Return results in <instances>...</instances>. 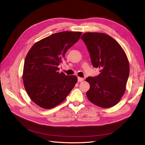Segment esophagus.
Instances as JSON below:
<instances>
[{"label": "esophagus", "instance_id": "obj_1", "mask_svg": "<svg viewBox=\"0 0 145 145\" xmlns=\"http://www.w3.org/2000/svg\"><path fill=\"white\" fill-rule=\"evenodd\" d=\"M84 78H81V77H78V82H82V81H84Z\"/></svg>", "mask_w": 145, "mask_h": 145}]
</instances>
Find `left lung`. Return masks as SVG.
Here are the masks:
<instances>
[{
	"mask_svg": "<svg viewBox=\"0 0 145 145\" xmlns=\"http://www.w3.org/2000/svg\"><path fill=\"white\" fill-rule=\"evenodd\" d=\"M81 38L88 48L93 66L101 69L97 76L86 79L90 84L87 97L100 107H113L123 95L129 76L126 54L117 41L107 34L87 32Z\"/></svg>",
	"mask_w": 145,
	"mask_h": 145,
	"instance_id": "8db88e82",
	"label": "left lung"
}]
</instances>
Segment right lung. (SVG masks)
I'll use <instances>...</instances> for the list:
<instances>
[{
	"label": "right lung",
	"mask_w": 145,
	"mask_h": 145,
	"mask_svg": "<svg viewBox=\"0 0 145 145\" xmlns=\"http://www.w3.org/2000/svg\"><path fill=\"white\" fill-rule=\"evenodd\" d=\"M81 35L80 31L59 32L37 41L29 50L22 79L29 97L39 107L50 109L58 105L74 87L78 78L59 73L58 66Z\"/></svg>",
	"instance_id": "obj_1"
}]
</instances>
